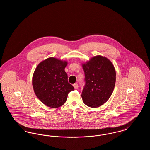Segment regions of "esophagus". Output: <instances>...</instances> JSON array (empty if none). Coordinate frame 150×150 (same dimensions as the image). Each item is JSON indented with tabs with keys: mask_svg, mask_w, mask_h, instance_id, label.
Wrapping results in <instances>:
<instances>
[{
	"mask_svg": "<svg viewBox=\"0 0 150 150\" xmlns=\"http://www.w3.org/2000/svg\"><path fill=\"white\" fill-rule=\"evenodd\" d=\"M73 86H74L75 89H78V84L77 83H75L74 84H73Z\"/></svg>",
	"mask_w": 150,
	"mask_h": 150,
	"instance_id": "obj_1",
	"label": "esophagus"
}]
</instances>
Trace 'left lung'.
I'll use <instances>...</instances> for the list:
<instances>
[{"label":"left lung","instance_id":"obj_1","mask_svg":"<svg viewBox=\"0 0 150 150\" xmlns=\"http://www.w3.org/2000/svg\"><path fill=\"white\" fill-rule=\"evenodd\" d=\"M86 84L81 97L90 107H100L111 97L116 82V71L112 62L106 57H93L83 64Z\"/></svg>","mask_w":150,"mask_h":150}]
</instances>
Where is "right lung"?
Listing matches in <instances>:
<instances>
[{"mask_svg": "<svg viewBox=\"0 0 150 150\" xmlns=\"http://www.w3.org/2000/svg\"><path fill=\"white\" fill-rule=\"evenodd\" d=\"M67 61L50 57L41 62L33 76L36 96L45 105L58 108L66 102L68 94L74 90L69 83L64 68Z\"/></svg>", "mask_w": 150, "mask_h": 150, "instance_id": "add662e5", "label": "right lung"}]
</instances>
